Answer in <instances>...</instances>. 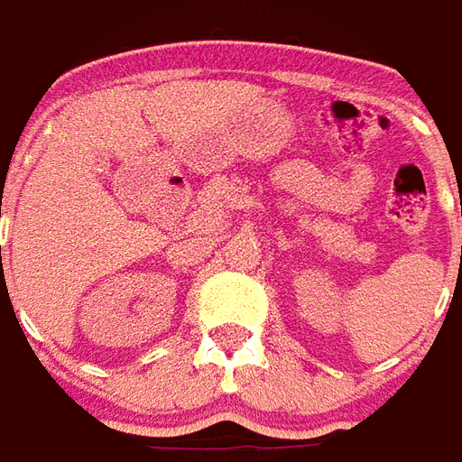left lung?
Wrapping results in <instances>:
<instances>
[{
    "mask_svg": "<svg viewBox=\"0 0 462 462\" xmlns=\"http://www.w3.org/2000/svg\"><path fill=\"white\" fill-rule=\"evenodd\" d=\"M460 199H462V196H460ZM460 214H462V206H460Z\"/></svg>",
    "mask_w": 462,
    "mask_h": 462,
    "instance_id": "obj_1",
    "label": "left lung"
}]
</instances>
